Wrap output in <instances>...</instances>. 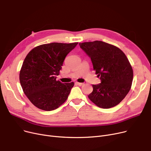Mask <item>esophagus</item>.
I'll use <instances>...</instances> for the list:
<instances>
[{"instance_id": "1", "label": "esophagus", "mask_w": 151, "mask_h": 151, "mask_svg": "<svg viewBox=\"0 0 151 151\" xmlns=\"http://www.w3.org/2000/svg\"><path fill=\"white\" fill-rule=\"evenodd\" d=\"M76 85H78V86H83L84 84H83V83H81L76 82Z\"/></svg>"}]
</instances>
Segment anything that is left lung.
Listing matches in <instances>:
<instances>
[{
    "instance_id": "left-lung-1",
    "label": "left lung",
    "mask_w": 151,
    "mask_h": 151,
    "mask_svg": "<svg viewBox=\"0 0 151 151\" xmlns=\"http://www.w3.org/2000/svg\"><path fill=\"white\" fill-rule=\"evenodd\" d=\"M79 44L91 59L93 70L101 81L92 85L93 91L88 98L103 109L118 105L129 93L134 76L126 55L118 47L100 41Z\"/></svg>"
}]
</instances>
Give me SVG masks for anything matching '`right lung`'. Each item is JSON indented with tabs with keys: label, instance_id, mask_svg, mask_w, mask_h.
<instances>
[{
	"label": "right lung",
	"instance_id": "obj_1",
	"mask_svg": "<svg viewBox=\"0 0 151 151\" xmlns=\"http://www.w3.org/2000/svg\"><path fill=\"white\" fill-rule=\"evenodd\" d=\"M78 42L40 45L26 56L19 73L24 93L39 109L51 111L67 100L74 83L56 81L68 53Z\"/></svg>",
	"mask_w": 151,
	"mask_h": 151
}]
</instances>
